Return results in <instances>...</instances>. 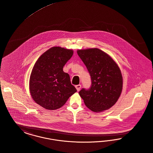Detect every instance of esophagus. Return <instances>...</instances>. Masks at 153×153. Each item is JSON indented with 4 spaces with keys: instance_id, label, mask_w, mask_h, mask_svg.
Segmentation results:
<instances>
[{
    "instance_id": "1",
    "label": "esophagus",
    "mask_w": 153,
    "mask_h": 153,
    "mask_svg": "<svg viewBox=\"0 0 153 153\" xmlns=\"http://www.w3.org/2000/svg\"><path fill=\"white\" fill-rule=\"evenodd\" d=\"M75 87H76V88L77 89V91H79L80 90V88H81V85H80V84H79V85H76Z\"/></svg>"
}]
</instances>
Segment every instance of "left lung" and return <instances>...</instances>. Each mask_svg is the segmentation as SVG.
<instances>
[{
    "mask_svg": "<svg viewBox=\"0 0 153 153\" xmlns=\"http://www.w3.org/2000/svg\"><path fill=\"white\" fill-rule=\"evenodd\" d=\"M77 53L91 78L90 88H82L79 92L85 105L94 112L111 108L123 90V77L117 63L98 48L79 50Z\"/></svg>",
    "mask_w": 153,
    "mask_h": 153,
    "instance_id": "obj_1",
    "label": "left lung"
}]
</instances>
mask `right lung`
Wrapping results in <instances>:
<instances>
[{
	"label": "right lung",
	"mask_w": 153,
	"mask_h": 153,
	"mask_svg": "<svg viewBox=\"0 0 153 153\" xmlns=\"http://www.w3.org/2000/svg\"><path fill=\"white\" fill-rule=\"evenodd\" d=\"M72 50L53 47L42 54L35 64L29 79L32 98L49 110L61 108L77 90L63 68L71 58Z\"/></svg>",
	"instance_id": "right-lung-1"
}]
</instances>
